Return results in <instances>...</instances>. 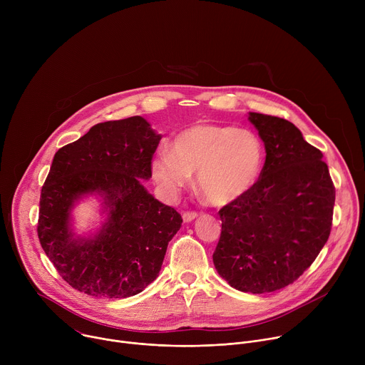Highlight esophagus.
<instances>
[{"label":"esophagus","instance_id":"esophagus-1","mask_svg":"<svg viewBox=\"0 0 365 365\" xmlns=\"http://www.w3.org/2000/svg\"><path fill=\"white\" fill-rule=\"evenodd\" d=\"M182 217H183V221H185V222H190V221H193V220L197 217V214L193 212V211H185Z\"/></svg>","mask_w":365,"mask_h":365}]
</instances>
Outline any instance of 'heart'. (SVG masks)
<instances>
[{
  "label": "heart",
  "instance_id": "obj_1",
  "mask_svg": "<svg viewBox=\"0 0 365 365\" xmlns=\"http://www.w3.org/2000/svg\"><path fill=\"white\" fill-rule=\"evenodd\" d=\"M264 147L250 130L197 123L179 133L172 150L153 160V176L165 190L176 193L196 172V186L215 206L235 202L262 173Z\"/></svg>",
  "mask_w": 365,
  "mask_h": 365
}]
</instances>
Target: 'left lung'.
Returning a JSON list of instances; mask_svg holds the SVG:
<instances>
[{"instance_id": "obj_1", "label": "left lung", "mask_w": 365, "mask_h": 365, "mask_svg": "<svg viewBox=\"0 0 365 365\" xmlns=\"http://www.w3.org/2000/svg\"><path fill=\"white\" fill-rule=\"evenodd\" d=\"M264 143L259 179L222 206L214 264L234 289L269 293L297 280L327 244L335 186L324 154L290 121L250 113Z\"/></svg>"}]
</instances>
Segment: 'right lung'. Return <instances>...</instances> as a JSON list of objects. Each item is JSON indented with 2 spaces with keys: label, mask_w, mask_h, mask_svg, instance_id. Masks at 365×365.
<instances>
[{
  "label": "right lung",
  "mask_w": 365,
  "mask_h": 365,
  "mask_svg": "<svg viewBox=\"0 0 365 365\" xmlns=\"http://www.w3.org/2000/svg\"><path fill=\"white\" fill-rule=\"evenodd\" d=\"M162 135L141 117L93 125L55 154L40 195L37 235L61 277L95 297L123 299L144 290L163 264L183 220L154 199L141 179L151 178ZM104 197L109 221L91 240L73 239L70 210L82 194Z\"/></svg>",
  "instance_id": "obj_1"
}]
</instances>
